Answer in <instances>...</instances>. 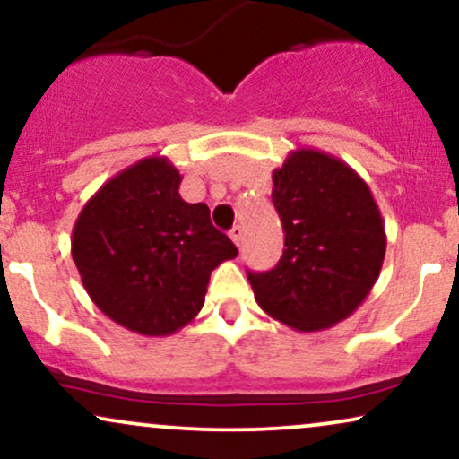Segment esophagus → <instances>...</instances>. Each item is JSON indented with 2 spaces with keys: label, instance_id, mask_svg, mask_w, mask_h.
Returning <instances> with one entry per match:
<instances>
[{
  "label": "esophagus",
  "instance_id": "obj_1",
  "mask_svg": "<svg viewBox=\"0 0 459 459\" xmlns=\"http://www.w3.org/2000/svg\"><path fill=\"white\" fill-rule=\"evenodd\" d=\"M241 235H244V230H241V226H233V229H230L229 237H230V239H233V244H235L237 247L241 246Z\"/></svg>",
  "mask_w": 459,
  "mask_h": 459
}]
</instances>
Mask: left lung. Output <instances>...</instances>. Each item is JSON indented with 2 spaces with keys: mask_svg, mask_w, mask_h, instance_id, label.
<instances>
[{
  "mask_svg": "<svg viewBox=\"0 0 459 459\" xmlns=\"http://www.w3.org/2000/svg\"><path fill=\"white\" fill-rule=\"evenodd\" d=\"M272 181L284 252L247 281L270 317L298 332L325 330L350 317L380 276L382 213L362 177L324 151H291Z\"/></svg>",
  "mask_w": 459,
  "mask_h": 459,
  "instance_id": "1",
  "label": "left lung"
}]
</instances>
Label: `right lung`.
Masks as SVG:
<instances>
[{
	"instance_id": "right-lung-1",
	"label": "right lung",
	"mask_w": 459,
	"mask_h": 459,
	"mask_svg": "<svg viewBox=\"0 0 459 459\" xmlns=\"http://www.w3.org/2000/svg\"><path fill=\"white\" fill-rule=\"evenodd\" d=\"M168 157H144L103 183L73 226L71 255L101 313L144 336L175 334L200 313L209 276L235 259L204 203H186Z\"/></svg>"
}]
</instances>
